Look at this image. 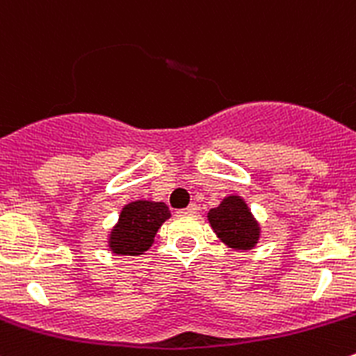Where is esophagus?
<instances>
[{"mask_svg":"<svg viewBox=\"0 0 356 356\" xmlns=\"http://www.w3.org/2000/svg\"><path fill=\"white\" fill-rule=\"evenodd\" d=\"M197 211H199V206H197V204H190L185 209H179L178 214H195Z\"/></svg>","mask_w":356,"mask_h":356,"instance_id":"esophagus-1","label":"esophagus"}]
</instances>
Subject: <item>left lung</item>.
I'll return each instance as SVG.
<instances>
[{"mask_svg":"<svg viewBox=\"0 0 356 356\" xmlns=\"http://www.w3.org/2000/svg\"><path fill=\"white\" fill-rule=\"evenodd\" d=\"M216 237L234 251H251L261 238V225L251 213L244 197L228 195L207 213Z\"/></svg>","mask_w":356,"mask_h":356,"instance_id":"left-lung-1","label":"left lung"}]
</instances>
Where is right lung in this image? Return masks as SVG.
<instances>
[{"label":"right lung","mask_w":356,"mask_h":356,"mask_svg":"<svg viewBox=\"0 0 356 356\" xmlns=\"http://www.w3.org/2000/svg\"><path fill=\"white\" fill-rule=\"evenodd\" d=\"M170 207L156 200H133L122 206L118 223L108 230L107 249L118 256H140L149 251L156 234L166 220Z\"/></svg>","instance_id":"1"}]
</instances>
